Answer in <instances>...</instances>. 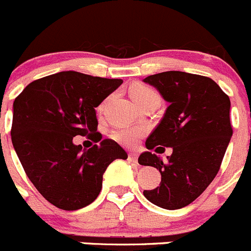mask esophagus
I'll return each mask as SVG.
<instances>
[{
    "mask_svg": "<svg viewBox=\"0 0 251 251\" xmlns=\"http://www.w3.org/2000/svg\"><path fill=\"white\" fill-rule=\"evenodd\" d=\"M137 159H138L137 153H136V152L128 153V160H130L131 163H137Z\"/></svg>",
    "mask_w": 251,
    "mask_h": 251,
    "instance_id": "esophagus-1",
    "label": "esophagus"
}]
</instances>
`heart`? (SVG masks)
Here are the masks:
<instances>
[{
    "mask_svg": "<svg viewBox=\"0 0 251 251\" xmlns=\"http://www.w3.org/2000/svg\"><path fill=\"white\" fill-rule=\"evenodd\" d=\"M130 94L132 100L137 104L138 106L141 104H143L145 101L151 100V99H159L157 92L154 89H152L148 86H143V84H137V86L132 87L130 89ZM109 100V98H106L105 100L101 101L100 105L98 106L99 111H103L105 103ZM145 133V128L141 127V126H120V127L115 128V130L111 132V137L116 141V142L121 143L124 146H127V147H132L136 143L138 142L141 137Z\"/></svg>",
    "mask_w": 251,
    "mask_h": 251,
    "instance_id": "heart-1",
    "label": "heart"
}]
</instances>
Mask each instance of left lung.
Listing matches in <instances>:
<instances>
[{
  "label": "left lung",
  "mask_w": 251,
  "mask_h": 251,
  "mask_svg": "<svg viewBox=\"0 0 251 251\" xmlns=\"http://www.w3.org/2000/svg\"><path fill=\"white\" fill-rule=\"evenodd\" d=\"M143 82L169 103L146 148H173L167 162L148 151L138 157L141 165L157 168L162 175L159 186L143 195L158 207L177 210L196 200L220 170L233 135L229 97L213 79L186 72H162Z\"/></svg>",
  "instance_id": "left-lung-1"
}]
</instances>
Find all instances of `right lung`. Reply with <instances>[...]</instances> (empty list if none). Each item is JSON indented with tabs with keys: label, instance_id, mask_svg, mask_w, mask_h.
<instances>
[{
	"label": "right lung",
	"instance_id": "right-lung-1",
	"mask_svg": "<svg viewBox=\"0 0 251 251\" xmlns=\"http://www.w3.org/2000/svg\"><path fill=\"white\" fill-rule=\"evenodd\" d=\"M123 83L62 71L29 83L14 99L11 137L26 176L36 190L61 210L83 208L98 198L103 174L127 153L97 132L96 108ZM99 145L86 150L75 135Z\"/></svg>",
	"mask_w": 251,
	"mask_h": 251
}]
</instances>
